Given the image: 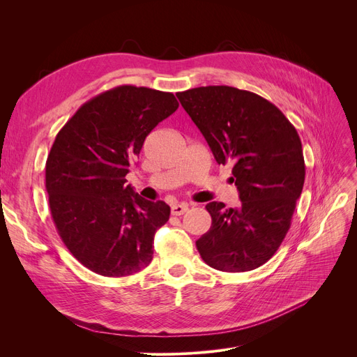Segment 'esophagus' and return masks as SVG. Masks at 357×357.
<instances>
[{"instance_id": "1", "label": "esophagus", "mask_w": 357, "mask_h": 357, "mask_svg": "<svg viewBox=\"0 0 357 357\" xmlns=\"http://www.w3.org/2000/svg\"><path fill=\"white\" fill-rule=\"evenodd\" d=\"M171 211H172V215H182L188 211V204H175L172 205Z\"/></svg>"}]
</instances>
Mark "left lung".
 Returning a JSON list of instances; mask_svg holds the SVG:
<instances>
[{"label": "left lung", "instance_id": "left-lung-1", "mask_svg": "<svg viewBox=\"0 0 357 357\" xmlns=\"http://www.w3.org/2000/svg\"><path fill=\"white\" fill-rule=\"evenodd\" d=\"M176 97L217 163H231L241 201L236 208L205 205L213 222L197 249L217 271H253L276 253L291 227L305 181L301 139L284 112L255 92L210 85Z\"/></svg>", "mask_w": 357, "mask_h": 357}]
</instances>
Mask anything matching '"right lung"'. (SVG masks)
Segmentation results:
<instances>
[{"label": "right lung", "instance_id": "1", "mask_svg": "<svg viewBox=\"0 0 357 357\" xmlns=\"http://www.w3.org/2000/svg\"><path fill=\"white\" fill-rule=\"evenodd\" d=\"M172 92L120 85L91 98L56 136L46 160L54 227L78 261L108 278L153 259V237L171 207L126 185L146 136L178 109Z\"/></svg>", "mask_w": 357, "mask_h": 357}]
</instances>
